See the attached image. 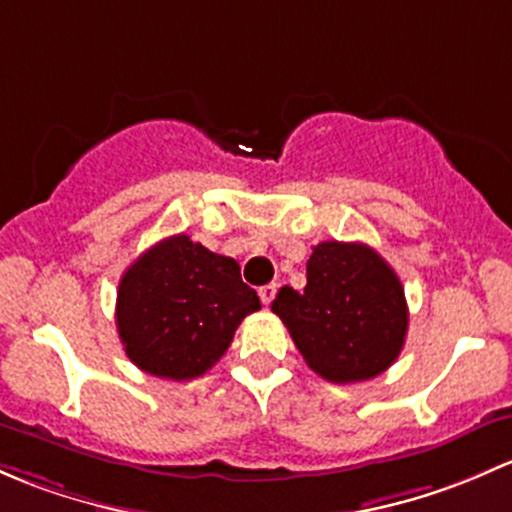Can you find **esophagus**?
Returning <instances> with one entry per match:
<instances>
[{
  "label": "esophagus",
  "mask_w": 512,
  "mask_h": 512,
  "mask_svg": "<svg viewBox=\"0 0 512 512\" xmlns=\"http://www.w3.org/2000/svg\"><path fill=\"white\" fill-rule=\"evenodd\" d=\"M276 291H278L276 283H268V286L258 288V295H261V303L263 305H271L273 298H276Z\"/></svg>",
  "instance_id": "obj_1"
}]
</instances>
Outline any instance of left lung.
Listing matches in <instances>:
<instances>
[{
  "mask_svg": "<svg viewBox=\"0 0 512 512\" xmlns=\"http://www.w3.org/2000/svg\"><path fill=\"white\" fill-rule=\"evenodd\" d=\"M271 310L315 374L335 384L389 370L404 347L407 298L394 268L367 244L323 241L303 293L281 288Z\"/></svg>",
  "mask_w": 512,
  "mask_h": 512,
  "instance_id": "8db88e82",
  "label": "left lung"
}]
</instances>
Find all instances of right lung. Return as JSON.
Listing matches in <instances>:
<instances>
[{
    "mask_svg": "<svg viewBox=\"0 0 512 512\" xmlns=\"http://www.w3.org/2000/svg\"><path fill=\"white\" fill-rule=\"evenodd\" d=\"M258 308L234 258L177 234L123 273L115 325L125 355L142 372L182 382L212 370L241 320Z\"/></svg>",
    "mask_w": 512,
    "mask_h": 512,
    "instance_id": "right-lung-1",
    "label": "right lung"
}]
</instances>
